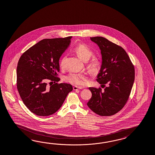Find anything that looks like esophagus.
<instances>
[{
	"instance_id": "34e87169",
	"label": "esophagus",
	"mask_w": 155,
	"mask_h": 155,
	"mask_svg": "<svg viewBox=\"0 0 155 155\" xmlns=\"http://www.w3.org/2000/svg\"><path fill=\"white\" fill-rule=\"evenodd\" d=\"M82 89H83V87H80V86H73V90H74Z\"/></svg>"
}]
</instances>
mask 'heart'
Returning a JSON list of instances; mask_svg holds the SVG:
<instances>
[{"mask_svg":"<svg viewBox=\"0 0 155 155\" xmlns=\"http://www.w3.org/2000/svg\"><path fill=\"white\" fill-rule=\"evenodd\" d=\"M74 51L78 55L80 58L84 61L89 60L93 55V52L89 47L84 44H79L74 48ZM66 57L64 56L60 62V66L61 68H64L65 66ZM101 64L98 58L93 57L88 64V68L90 71L94 73L98 70ZM86 74L83 73H71L69 74L66 76L65 78L66 82L71 84H76L78 86H83L86 83Z\"/></svg>","mask_w":155,"mask_h":155,"instance_id":"obj_1","label":"heart"}]
</instances>
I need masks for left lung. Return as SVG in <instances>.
I'll list each match as a JSON object with an SVG mask.
<instances>
[{
	"instance_id": "1",
	"label": "left lung",
	"mask_w": 155,
	"mask_h": 155,
	"mask_svg": "<svg viewBox=\"0 0 155 155\" xmlns=\"http://www.w3.org/2000/svg\"><path fill=\"white\" fill-rule=\"evenodd\" d=\"M98 45L102 64L97 81L102 87H89L92 97L87 103L100 116H111L127 103L135 80V68L122 47L103 37L90 38Z\"/></svg>"
}]
</instances>
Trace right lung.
Masks as SVG:
<instances>
[{"label": "right lung", "mask_w": 155, "mask_h": 155, "mask_svg": "<svg viewBox=\"0 0 155 155\" xmlns=\"http://www.w3.org/2000/svg\"><path fill=\"white\" fill-rule=\"evenodd\" d=\"M71 36L43 39L24 53L17 66V89L26 107L38 116L53 114L60 108L72 86L58 84L59 60ZM48 80L54 84L48 86Z\"/></svg>", "instance_id": "right-lung-1"}]
</instances>
